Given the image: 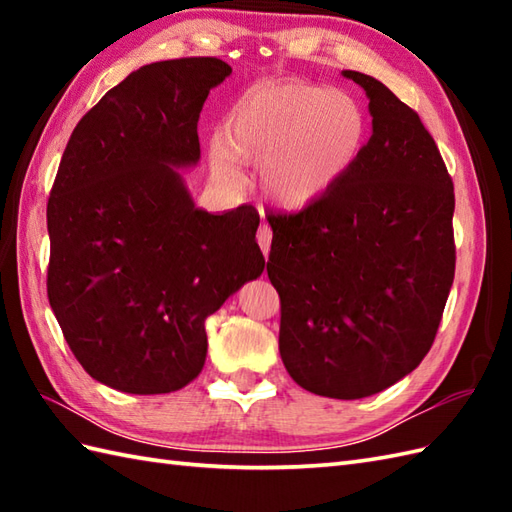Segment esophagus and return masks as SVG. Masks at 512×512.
<instances>
[{"label": "esophagus", "mask_w": 512, "mask_h": 512, "mask_svg": "<svg viewBox=\"0 0 512 512\" xmlns=\"http://www.w3.org/2000/svg\"><path fill=\"white\" fill-rule=\"evenodd\" d=\"M270 242H273V231H270L268 224H262L257 231V244L262 248V253L268 257L270 253Z\"/></svg>", "instance_id": "obj_1"}]
</instances>
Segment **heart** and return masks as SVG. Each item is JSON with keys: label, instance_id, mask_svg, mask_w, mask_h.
<instances>
[{"label": "heart", "instance_id": "1", "mask_svg": "<svg viewBox=\"0 0 512 512\" xmlns=\"http://www.w3.org/2000/svg\"><path fill=\"white\" fill-rule=\"evenodd\" d=\"M367 121L352 96L314 83H281L239 94L211 143V176L222 189L244 184L259 165L268 200L306 209L339 184L365 145Z\"/></svg>", "mask_w": 512, "mask_h": 512}]
</instances>
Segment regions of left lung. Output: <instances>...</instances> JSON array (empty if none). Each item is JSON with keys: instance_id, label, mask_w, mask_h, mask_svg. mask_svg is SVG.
I'll return each instance as SVG.
<instances>
[{"instance_id": "8db88e82", "label": "left lung", "mask_w": 512, "mask_h": 512, "mask_svg": "<svg viewBox=\"0 0 512 512\" xmlns=\"http://www.w3.org/2000/svg\"><path fill=\"white\" fill-rule=\"evenodd\" d=\"M372 136L350 173L295 215H270L279 354L317 396H374L431 350L455 275L453 182L420 116L374 76Z\"/></svg>"}]
</instances>
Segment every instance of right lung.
I'll use <instances>...</instances> for the list:
<instances>
[{
	"instance_id": "add662e5",
	"label": "right lung",
	"mask_w": 512,
	"mask_h": 512,
	"mask_svg": "<svg viewBox=\"0 0 512 512\" xmlns=\"http://www.w3.org/2000/svg\"><path fill=\"white\" fill-rule=\"evenodd\" d=\"M215 57L143 65L85 114L48 200V299L76 361L125 394H169L202 372L204 323L264 273L259 215L195 206Z\"/></svg>"
}]
</instances>
